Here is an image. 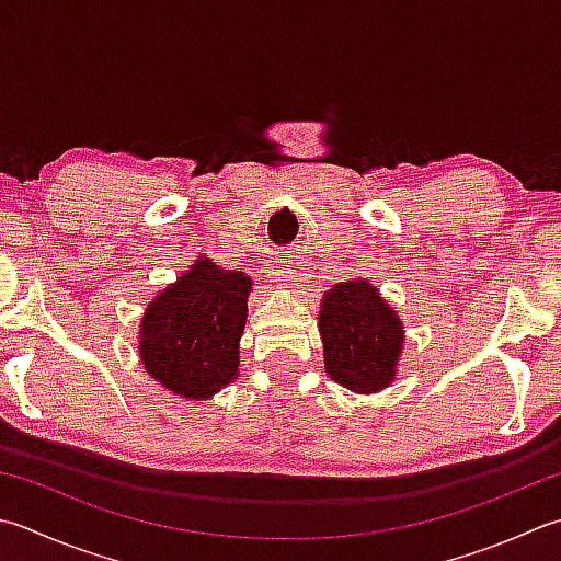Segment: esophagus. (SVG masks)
Returning <instances> with one entry per match:
<instances>
[{
  "label": "esophagus",
  "mask_w": 561,
  "mask_h": 561,
  "mask_svg": "<svg viewBox=\"0 0 561 561\" xmlns=\"http://www.w3.org/2000/svg\"><path fill=\"white\" fill-rule=\"evenodd\" d=\"M294 270H289L287 265H270L267 267V277L270 282H277V284H289L294 282Z\"/></svg>",
  "instance_id": "1"
}]
</instances>
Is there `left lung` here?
Returning a JSON list of instances; mask_svg holds the SVG:
<instances>
[{"mask_svg": "<svg viewBox=\"0 0 561 561\" xmlns=\"http://www.w3.org/2000/svg\"><path fill=\"white\" fill-rule=\"evenodd\" d=\"M318 331L328 377L355 393H377L399 375L405 331L369 279L333 284L321 299Z\"/></svg>", "mask_w": 561, "mask_h": 561, "instance_id": "8db88e82", "label": "left lung"}]
</instances>
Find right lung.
I'll return each mask as SVG.
<instances>
[{"label": "right lung", "instance_id": "add662e5", "mask_svg": "<svg viewBox=\"0 0 561 561\" xmlns=\"http://www.w3.org/2000/svg\"><path fill=\"white\" fill-rule=\"evenodd\" d=\"M250 291L248 274L194 260L142 311L140 365L178 399H214L238 379Z\"/></svg>", "mask_w": 561, "mask_h": 561}]
</instances>
